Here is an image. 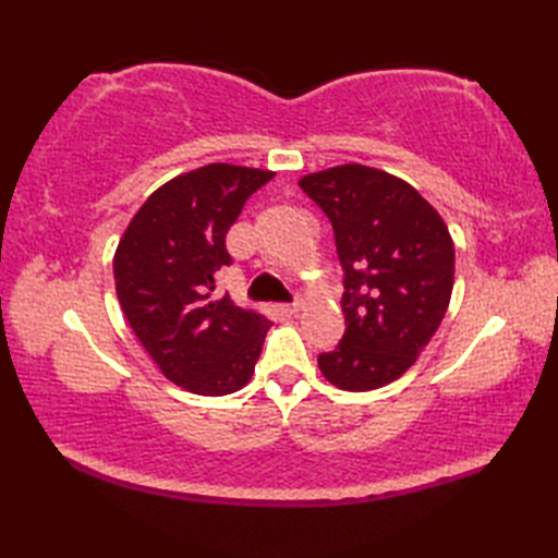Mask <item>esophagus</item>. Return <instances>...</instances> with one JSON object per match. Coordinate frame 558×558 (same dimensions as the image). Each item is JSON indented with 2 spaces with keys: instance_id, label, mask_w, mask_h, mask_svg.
Masks as SVG:
<instances>
[{
  "instance_id": "obj_1",
  "label": "esophagus",
  "mask_w": 558,
  "mask_h": 558,
  "mask_svg": "<svg viewBox=\"0 0 558 558\" xmlns=\"http://www.w3.org/2000/svg\"><path fill=\"white\" fill-rule=\"evenodd\" d=\"M302 306H304V302H302L300 298H294L292 302H288V304H282V306H280V310H282V312H286V314H298V312L302 310Z\"/></svg>"
}]
</instances>
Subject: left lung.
I'll return each instance as SVG.
<instances>
[{
    "instance_id": "8db88e82",
    "label": "left lung",
    "mask_w": 558,
    "mask_h": 558,
    "mask_svg": "<svg viewBox=\"0 0 558 558\" xmlns=\"http://www.w3.org/2000/svg\"><path fill=\"white\" fill-rule=\"evenodd\" d=\"M333 225L345 333L318 366L342 390H374L429 345L453 292L456 248L441 216L398 177L340 165L300 180Z\"/></svg>"
}]
</instances>
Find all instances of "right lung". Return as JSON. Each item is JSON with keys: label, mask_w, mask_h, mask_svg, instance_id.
Wrapping results in <instances>:
<instances>
[{"label": "right lung", "mask_w": 558, "mask_h": 558, "mask_svg": "<svg viewBox=\"0 0 558 558\" xmlns=\"http://www.w3.org/2000/svg\"><path fill=\"white\" fill-rule=\"evenodd\" d=\"M272 172L213 162L153 192L114 254L117 298L141 345L172 384L228 396L254 374L270 322L216 300L232 266L225 234Z\"/></svg>", "instance_id": "add662e5"}]
</instances>
